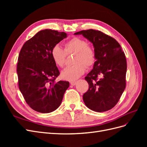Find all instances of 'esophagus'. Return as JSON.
Segmentation results:
<instances>
[{
    "instance_id": "obj_1",
    "label": "esophagus",
    "mask_w": 147,
    "mask_h": 147,
    "mask_svg": "<svg viewBox=\"0 0 147 147\" xmlns=\"http://www.w3.org/2000/svg\"><path fill=\"white\" fill-rule=\"evenodd\" d=\"M76 83H77L76 81H71V82H70V84H71V85H72V86L75 85V84H76Z\"/></svg>"
}]
</instances>
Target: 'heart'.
<instances>
[{"mask_svg": "<svg viewBox=\"0 0 147 147\" xmlns=\"http://www.w3.org/2000/svg\"><path fill=\"white\" fill-rule=\"evenodd\" d=\"M65 49L56 45L51 50V57L55 64L63 67L65 64L67 55L75 53L74 65L65 67L61 73V78L66 80L74 81L84 73L86 67L92 66L96 61V53L91 46L82 38L74 37L67 42Z\"/></svg>", "mask_w": 147, "mask_h": 147, "instance_id": "obj_1", "label": "heart"}]
</instances>
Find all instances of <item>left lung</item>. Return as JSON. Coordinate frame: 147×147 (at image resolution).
Returning a JSON list of instances; mask_svg holds the SVG:
<instances>
[{
  "label": "left lung",
  "instance_id": "left-lung-1",
  "mask_svg": "<svg viewBox=\"0 0 147 147\" xmlns=\"http://www.w3.org/2000/svg\"><path fill=\"white\" fill-rule=\"evenodd\" d=\"M92 43L96 59L92 70L85 77L88 90L83 96L88 108L97 112L112 109L116 105L126 88L127 63L119 43L101 31H79Z\"/></svg>",
  "mask_w": 147,
  "mask_h": 147
}]
</instances>
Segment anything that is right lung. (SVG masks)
Segmentation results:
<instances>
[{
    "instance_id": "obj_1",
    "label": "right lung",
    "mask_w": 147,
    "mask_h": 147,
    "mask_svg": "<svg viewBox=\"0 0 147 147\" xmlns=\"http://www.w3.org/2000/svg\"><path fill=\"white\" fill-rule=\"evenodd\" d=\"M67 37L57 30L39 31L22 47L17 74L21 92L31 109L47 113L59 107L69 82L55 80L59 71L51 57L53 47Z\"/></svg>"
}]
</instances>
